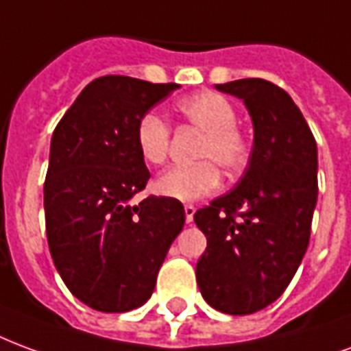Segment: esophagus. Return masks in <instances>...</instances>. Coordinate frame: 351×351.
I'll list each match as a JSON object with an SVG mask.
<instances>
[{
  "label": "esophagus",
  "instance_id": "esophagus-1",
  "mask_svg": "<svg viewBox=\"0 0 351 351\" xmlns=\"http://www.w3.org/2000/svg\"><path fill=\"white\" fill-rule=\"evenodd\" d=\"M194 213H196V207L194 206H185V221L191 224L194 221Z\"/></svg>",
  "mask_w": 351,
  "mask_h": 351
}]
</instances>
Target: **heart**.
<instances>
[{"label":"heart","mask_w":351,"mask_h":351,"mask_svg":"<svg viewBox=\"0 0 351 351\" xmlns=\"http://www.w3.org/2000/svg\"><path fill=\"white\" fill-rule=\"evenodd\" d=\"M179 116L206 132L198 158L191 166H173L155 181L160 196L178 202H196L213 194L221 185V172L235 173L249 158V140L237 129V110L217 93H196L178 102ZM136 147L147 165H162L170 151V127L155 112H147L136 125Z\"/></svg>","instance_id":"heart-1"}]
</instances>
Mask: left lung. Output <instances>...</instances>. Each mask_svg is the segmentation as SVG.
<instances>
[{"label": "left lung", "instance_id": "left-lung-1", "mask_svg": "<svg viewBox=\"0 0 351 351\" xmlns=\"http://www.w3.org/2000/svg\"><path fill=\"white\" fill-rule=\"evenodd\" d=\"M215 88L245 102L254 145L234 191L194 213L207 237L196 280L213 308L245 316L277 301L305 256L318 200V147L301 110L275 84L245 78Z\"/></svg>", "mask_w": 351, "mask_h": 351}]
</instances>
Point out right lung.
I'll use <instances>...</instances> for the list:
<instances>
[{
	"label": "right lung",
	"mask_w": 351,
	"mask_h": 351,
	"mask_svg": "<svg viewBox=\"0 0 351 351\" xmlns=\"http://www.w3.org/2000/svg\"><path fill=\"white\" fill-rule=\"evenodd\" d=\"M179 84L101 76L76 97L52 134L45 181L46 237L74 298L101 312L142 306L185 224L183 204L147 196L136 125Z\"/></svg>",
	"instance_id": "1"
}]
</instances>
